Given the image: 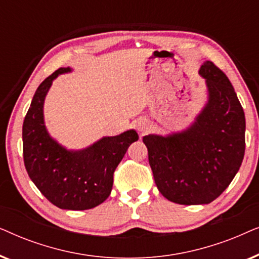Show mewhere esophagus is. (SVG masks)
Masks as SVG:
<instances>
[{
	"mask_svg": "<svg viewBox=\"0 0 259 259\" xmlns=\"http://www.w3.org/2000/svg\"><path fill=\"white\" fill-rule=\"evenodd\" d=\"M136 127H137V130L139 131V132L144 133L148 130V123L146 121H144V120H140V121H138L136 123Z\"/></svg>",
	"mask_w": 259,
	"mask_h": 259,
	"instance_id": "1",
	"label": "esophagus"
}]
</instances>
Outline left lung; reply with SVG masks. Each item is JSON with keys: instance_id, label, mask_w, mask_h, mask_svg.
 I'll list each match as a JSON object with an SVG mask.
<instances>
[{"instance_id": "obj_1", "label": "left lung", "mask_w": 259, "mask_h": 259, "mask_svg": "<svg viewBox=\"0 0 259 259\" xmlns=\"http://www.w3.org/2000/svg\"><path fill=\"white\" fill-rule=\"evenodd\" d=\"M208 102L186 132L143 138L159 192L182 205L208 204L230 185L245 153V115L229 77L212 61L199 70Z\"/></svg>"}]
</instances>
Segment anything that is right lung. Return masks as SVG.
<instances>
[{
    "label": "right lung",
    "instance_id": "obj_1",
    "mask_svg": "<svg viewBox=\"0 0 259 259\" xmlns=\"http://www.w3.org/2000/svg\"><path fill=\"white\" fill-rule=\"evenodd\" d=\"M69 70H55L35 92L22 127L23 160L28 176L52 204L81 211L107 199L116 166L139 137L131 130L120 136L102 138L79 152L67 151L53 140L44 122L45 97L53 80Z\"/></svg>",
    "mask_w": 259,
    "mask_h": 259
}]
</instances>
